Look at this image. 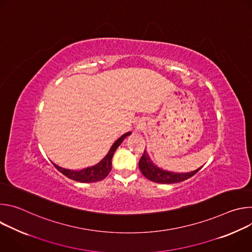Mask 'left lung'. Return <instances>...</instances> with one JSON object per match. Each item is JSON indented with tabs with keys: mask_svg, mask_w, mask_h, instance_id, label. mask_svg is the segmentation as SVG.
Masks as SVG:
<instances>
[{
	"mask_svg": "<svg viewBox=\"0 0 252 252\" xmlns=\"http://www.w3.org/2000/svg\"><path fill=\"white\" fill-rule=\"evenodd\" d=\"M138 167L141 173L145 175L148 179L155 183L158 184H176L186 181V179L191 177L194 175L200 168L187 173H175V172H169L162 170L156 166L153 161L150 159L149 155L143 152L139 161H138Z\"/></svg>",
	"mask_w": 252,
	"mask_h": 252,
	"instance_id": "8db88e82",
	"label": "left lung"
}]
</instances>
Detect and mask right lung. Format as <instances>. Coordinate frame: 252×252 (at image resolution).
<instances>
[{"mask_svg": "<svg viewBox=\"0 0 252 252\" xmlns=\"http://www.w3.org/2000/svg\"><path fill=\"white\" fill-rule=\"evenodd\" d=\"M130 132H126L124 135H122L119 139H117V141L114 143L113 147L111 148L109 154H107L104 158H102L97 164L85 168L83 170H70V169H65L63 167H60L58 165H56L55 163H53L55 165V167L61 171L63 175H65L66 177L73 179V181L79 182V183H95V182H99L101 179L105 178L112 170V159L114 157L115 152L117 151V149L120 147L121 143L123 142V140L129 135Z\"/></svg>", "mask_w": 252, "mask_h": 252, "instance_id": "1", "label": "right lung"}]
</instances>
